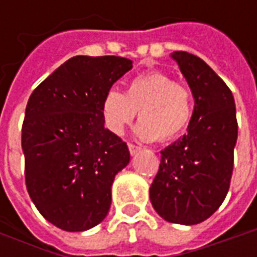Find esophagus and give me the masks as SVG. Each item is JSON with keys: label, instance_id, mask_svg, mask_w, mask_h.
Listing matches in <instances>:
<instances>
[{"label": "esophagus", "instance_id": "1", "mask_svg": "<svg viewBox=\"0 0 257 257\" xmlns=\"http://www.w3.org/2000/svg\"><path fill=\"white\" fill-rule=\"evenodd\" d=\"M128 150H130V154L133 156V154L139 153L142 150V147L140 146H134V144H128Z\"/></svg>", "mask_w": 257, "mask_h": 257}]
</instances>
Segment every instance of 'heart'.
<instances>
[{
	"label": "heart",
	"mask_w": 257,
	"mask_h": 257,
	"mask_svg": "<svg viewBox=\"0 0 257 257\" xmlns=\"http://www.w3.org/2000/svg\"><path fill=\"white\" fill-rule=\"evenodd\" d=\"M194 110L192 90L162 71L136 75L125 91L110 88L101 100L104 125L115 136L124 133L139 111L136 134L142 140L166 142L177 137L190 124Z\"/></svg>",
	"instance_id": "heart-1"
}]
</instances>
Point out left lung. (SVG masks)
Masks as SVG:
<instances>
[{
  "instance_id": "8db88e82",
  "label": "left lung",
  "mask_w": 257,
  "mask_h": 257,
  "mask_svg": "<svg viewBox=\"0 0 257 257\" xmlns=\"http://www.w3.org/2000/svg\"><path fill=\"white\" fill-rule=\"evenodd\" d=\"M172 58L192 90L194 110L187 134L160 152L150 200L164 220L190 226L209 219L229 192L237 120L230 88L202 58L186 51Z\"/></svg>"
}]
</instances>
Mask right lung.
Instances as JSON below:
<instances>
[{
	"label": "right lung",
	"mask_w": 257,
	"mask_h": 257,
	"mask_svg": "<svg viewBox=\"0 0 257 257\" xmlns=\"http://www.w3.org/2000/svg\"><path fill=\"white\" fill-rule=\"evenodd\" d=\"M132 68L123 57L77 55L30 95L21 136L27 190L45 220L65 232L103 222L114 177L130 162L127 144L104 127L101 100Z\"/></svg>",
	"instance_id": "add662e5"
}]
</instances>
